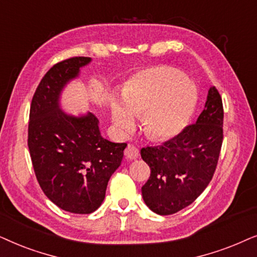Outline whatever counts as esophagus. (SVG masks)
<instances>
[{
	"mask_svg": "<svg viewBox=\"0 0 257 257\" xmlns=\"http://www.w3.org/2000/svg\"><path fill=\"white\" fill-rule=\"evenodd\" d=\"M124 155H125L126 159H129V160H135V159H138L139 155H140L139 149L136 148V147H134V146L129 145V146L125 148V150H124Z\"/></svg>",
	"mask_w": 257,
	"mask_h": 257,
	"instance_id": "obj_1",
	"label": "esophagus"
}]
</instances>
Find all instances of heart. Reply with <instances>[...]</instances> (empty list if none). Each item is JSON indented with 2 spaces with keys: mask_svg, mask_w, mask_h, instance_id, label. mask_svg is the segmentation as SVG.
<instances>
[{
  "mask_svg": "<svg viewBox=\"0 0 257 257\" xmlns=\"http://www.w3.org/2000/svg\"><path fill=\"white\" fill-rule=\"evenodd\" d=\"M123 104H111L112 121L123 133L134 128V116L142 117L145 133L153 140H168L186 128L197 101L196 87L182 71L172 67L149 69L124 88Z\"/></svg>",
  "mask_w": 257,
  "mask_h": 257,
  "instance_id": "1",
  "label": "heart"
}]
</instances>
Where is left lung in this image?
<instances>
[{"mask_svg":"<svg viewBox=\"0 0 257 257\" xmlns=\"http://www.w3.org/2000/svg\"><path fill=\"white\" fill-rule=\"evenodd\" d=\"M223 140V104L210 87L196 123L162 146L146 147L141 157L150 167L142 197L150 210L172 215L202 194L213 179Z\"/></svg>","mask_w":257,"mask_h":257,"instance_id":"left-lung-1","label":"left lung"}]
</instances>
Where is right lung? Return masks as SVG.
I'll use <instances>...</instances> for the list:
<instances>
[{
    "mask_svg": "<svg viewBox=\"0 0 257 257\" xmlns=\"http://www.w3.org/2000/svg\"><path fill=\"white\" fill-rule=\"evenodd\" d=\"M90 61L71 57L51 67L36 88L29 114L28 147L41 189L74 214H90L101 206L126 147L102 138L91 112L74 116L60 107L64 87Z\"/></svg>",
    "mask_w": 257,
    "mask_h": 257,
    "instance_id": "add662e5",
    "label": "right lung"
}]
</instances>
